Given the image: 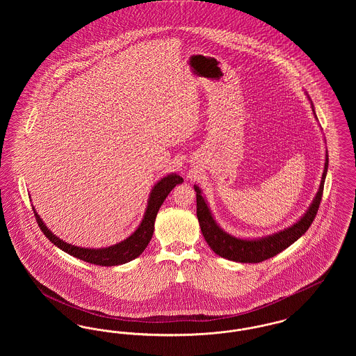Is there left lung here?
I'll list each match as a JSON object with an SVG mask.
<instances>
[{
    "label": "left lung",
    "instance_id": "8db88e82",
    "mask_svg": "<svg viewBox=\"0 0 356 356\" xmlns=\"http://www.w3.org/2000/svg\"><path fill=\"white\" fill-rule=\"evenodd\" d=\"M309 102H311V99H309ZM311 105H312V111L315 115L312 102H311ZM327 170H328V153L325 152V163H324V170H323L319 191H318L314 202L307 209V212L300 218V220L296 221L295 224H292L288 228H284L280 232H276L273 235H268L266 237H259V238H238V237L232 236V235L224 232L213 219V216L208 208V204L205 203V200L202 196V191L199 189V186H195L196 203H197L196 213H197L199 224H200V228H202L207 244L212 248V251L215 254H219L224 259L237 261V263H260L270 257H273L275 254H280L292 243H295L299 237L303 236L305 231L309 228V225L315 219L319 205L322 202L323 188H324Z\"/></svg>",
    "mask_w": 356,
    "mask_h": 356
}]
</instances>
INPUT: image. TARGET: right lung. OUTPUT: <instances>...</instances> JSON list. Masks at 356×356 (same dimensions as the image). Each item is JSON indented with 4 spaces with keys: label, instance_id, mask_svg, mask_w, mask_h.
<instances>
[{
    "label": "right lung",
    "instance_id": "add662e5",
    "mask_svg": "<svg viewBox=\"0 0 356 356\" xmlns=\"http://www.w3.org/2000/svg\"><path fill=\"white\" fill-rule=\"evenodd\" d=\"M183 181H184L183 177H180L176 173H170L168 176L163 177L161 180H159L151 191L144 218L135 232L131 236L127 237L125 240H122L121 243L106 247V248H99V250L81 248V247H76V245H72L69 243L63 241L61 238H58L56 235L51 234V231L48 229V227L44 224V221L41 220L40 216L37 215L34 207L32 208H33L34 216L38 222L40 229L56 247H58L64 252H67L70 256H74L86 263L102 266V267H112V266L125 264L144 252V250L147 248L148 243L152 238L156 215H157L161 204L164 203L165 197L170 195V191L176 186V184H181Z\"/></svg>",
    "mask_w": 356,
    "mask_h": 356
}]
</instances>
